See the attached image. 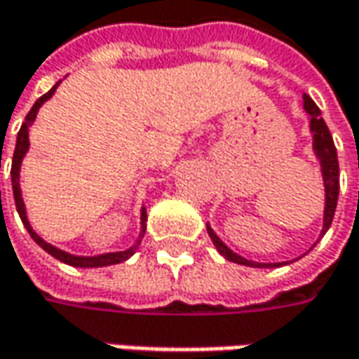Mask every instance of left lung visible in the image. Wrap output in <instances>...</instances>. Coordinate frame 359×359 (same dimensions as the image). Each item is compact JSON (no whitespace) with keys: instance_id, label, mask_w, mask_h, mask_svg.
I'll return each mask as SVG.
<instances>
[{"instance_id":"obj_1","label":"left lung","mask_w":359,"mask_h":359,"mask_svg":"<svg viewBox=\"0 0 359 359\" xmlns=\"http://www.w3.org/2000/svg\"><path fill=\"white\" fill-rule=\"evenodd\" d=\"M304 109L310 114V128L313 133V151L322 163V175H324V187H325V210H324V229H322V236L330 229L332 226V219L336 214V205H338V196H339V163H338V151H336V145L332 140V133L325 126L324 118H322V111L320 107L313 104L310 95H304ZM208 233L214 241V245L217 248V252L224 255L229 262H236L241 266H252V268H276L280 264H255V262H248L245 257L233 254L224 241L219 240L214 233V229L208 226Z\"/></svg>"}]
</instances>
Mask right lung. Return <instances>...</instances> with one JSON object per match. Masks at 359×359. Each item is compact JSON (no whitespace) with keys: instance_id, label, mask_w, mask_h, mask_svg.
<instances>
[{"instance_id":"obj_1","label":"right lung","mask_w":359,"mask_h":359,"mask_svg":"<svg viewBox=\"0 0 359 359\" xmlns=\"http://www.w3.org/2000/svg\"><path fill=\"white\" fill-rule=\"evenodd\" d=\"M60 86V81L48 91V93H43L37 102L34 104V107L29 109V114L25 116V123L21 126L20 133H18V142H15V151H13V159H11V186H13V200H15V208H18V214H20L21 222H23V226L25 229L29 231V236L34 238V241L39 245V248H43L49 255H53L55 259H60L63 264H67V266H74V268H104V266H114V264H119V262H126L128 257L135 254V250H137V245L142 243V238H144L145 233V219H147V214H145V208L142 210V236H140V240L135 241L133 245H131L130 250H126V252H116V254H105V255H95V257H81V255H72L67 254V252H62V250H57V248H53L51 243L48 241H43L37 233H35L32 226H29V222H27V215H25V205H23V200H21V189H20V165H21V159L25 156V151H27V147H29V137H27V128H29V123H34L35 116H37V109L43 105V102H48L49 97L55 93V88ZM1 196V194H0Z\"/></svg>"}]
</instances>
